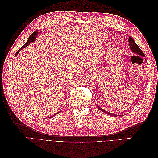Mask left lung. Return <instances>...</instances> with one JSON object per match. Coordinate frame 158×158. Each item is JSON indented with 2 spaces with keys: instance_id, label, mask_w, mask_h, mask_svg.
Instances as JSON below:
<instances>
[{
  "instance_id": "1",
  "label": "left lung",
  "mask_w": 158,
  "mask_h": 158,
  "mask_svg": "<svg viewBox=\"0 0 158 158\" xmlns=\"http://www.w3.org/2000/svg\"><path fill=\"white\" fill-rule=\"evenodd\" d=\"M128 45H129V46H130V48H131L132 52H134V53L137 54V55L142 56L143 57H145V55L144 54V52H142V51L140 49V47L137 45V44H136L135 41H134V40L132 39L131 37H128ZM97 107H98V109H99V110H101L102 111H103V113H106V114H109V115H110V116H114V117L117 116V114H113V113H109L107 111H104L103 109H102L101 107H100L98 106H97Z\"/></svg>"
}]
</instances>
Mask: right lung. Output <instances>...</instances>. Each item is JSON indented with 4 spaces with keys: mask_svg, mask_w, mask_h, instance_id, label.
Here are the masks:
<instances>
[{
    "mask_svg": "<svg viewBox=\"0 0 158 158\" xmlns=\"http://www.w3.org/2000/svg\"><path fill=\"white\" fill-rule=\"evenodd\" d=\"M37 35H38V31H34L33 32L32 34L29 37V38H28V40L27 41V42L26 43V44L23 45L21 48L19 49L17 52H16V55H17L18 54V52H20L22 49H23V48H25V47H26L28 45H30L31 42H33V41H35V40H36V38H37ZM61 111H59L58 113H56L55 114H58V113H60ZM55 114H54V115H55ZM54 115H52V116H54ZM52 116L51 117H52Z\"/></svg>",
    "mask_w": 158,
    "mask_h": 158,
    "instance_id": "1",
    "label": "right lung"
}]
</instances>
